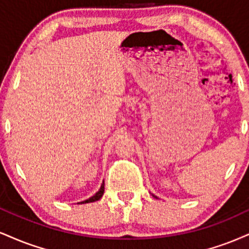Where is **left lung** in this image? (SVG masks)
<instances>
[{
	"instance_id": "1",
	"label": "left lung",
	"mask_w": 249,
	"mask_h": 249,
	"mask_svg": "<svg viewBox=\"0 0 249 249\" xmlns=\"http://www.w3.org/2000/svg\"><path fill=\"white\" fill-rule=\"evenodd\" d=\"M153 196H154V195H153ZM154 197H157V196H154Z\"/></svg>"
}]
</instances>
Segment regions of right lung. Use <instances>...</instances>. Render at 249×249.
Returning a JSON list of instances; mask_svg holds the SVG:
<instances>
[{
  "mask_svg": "<svg viewBox=\"0 0 249 249\" xmlns=\"http://www.w3.org/2000/svg\"><path fill=\"white\" fill-rule=\"evenodd\" d=\"M103 194H104V182H103V183H102L101 188H100V190H98L97 193H96V194L94 195V196H91L90 198H88V199L83 200V202H81L80 204H86V203L96 202V200H98V199H101V198H102V196H103Z\"/></svg>",
  "mask_w": 249,
  "mask_h": 249,
  "instance_id": "right-lung-1",
  "label": "right lung"
}]
</instances>
